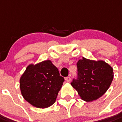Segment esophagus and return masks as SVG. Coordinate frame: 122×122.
Returning a JSON list of instances; mask_svg holds the SVG:
<instances>
[{"instance_id":"esophagus-1","label":"esophagus","mask_w":122,"mask_h":122,"mask_svg":"<svg viewBox=\"0 0 122 122\" xmlns=\"http://www.w3.org/2000/svg\"><path fill=\"white\" fill-rule=\"evenodd\" d=\"M71 78H70V76L68 77H66V78H65V80H66V82H68V83H70V81H71Z\"/></svg>"}]
</instances>
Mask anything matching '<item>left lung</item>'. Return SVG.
Wrapping results in <instances>:
<instances>
[{"label": "left lung", "instance_id": "1", "mask_svg": "<svg viewBox=\"0 0 122 122\" xmlns=\"http://www.w3.org/2000/svg\"><path fill=\"white\" fill-rule=\"evenodd\" d=\"M77 78L71 83L81 98L86 102L96 100L109 88L113 79V70L105 61L83 58L77 63Z\"/></svg>", "mask_w": 122, "mask_h": 122}]
</instances>
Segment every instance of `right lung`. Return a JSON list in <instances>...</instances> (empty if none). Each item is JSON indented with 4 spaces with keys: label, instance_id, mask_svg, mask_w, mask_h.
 I'll return each mask as SVG.
<instances>
[{
    "label": "right lung",
    "instance_id": "1",
    "mask_svg": "<svg viewBox=\"0 0 122 122\" xmlns=\"http://www.w3.org/2000/svg\"><path fill=\"white\" fill-rule=\"evenodd\" d=\"M64 78L51 61L29 64L20 78L22 97L30 105L45 108L55 103Z\"/></svg>",
    "mask_w": 122,
    "mask_h": 122
}]
</instances>
